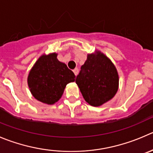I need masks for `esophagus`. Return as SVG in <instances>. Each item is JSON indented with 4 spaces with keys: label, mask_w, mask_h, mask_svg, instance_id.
<instances>
[{
    "label": "esophagus",
    "mask_w": 153,
    "mask_h": 153,
    "mask_svg": "<svg viewBox=\"0 0 153 153\" xmlns=\"http://www.w3.org/2000/svg\"><path fill=\"white\" fill-rule=\"evenodd\" d=\"M73 72L75 73V75H77L78 74V68H75V69H73Z\"/></svg>",
    "instance_id": "1"
}]
</instances>
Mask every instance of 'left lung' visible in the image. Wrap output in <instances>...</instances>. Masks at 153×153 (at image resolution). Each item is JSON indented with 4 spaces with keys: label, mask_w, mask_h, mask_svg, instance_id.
Returning a JSON list of instances; mask_svg holds the SVG:
<instances>
[{
    "label": "left lung",
    "mask_w": 153,
    "mask_h": 153,
    "mask_svg": "<svg viewBox=\"0 0 153 153\" xmlns=\"http://www.w3.org/2000/svg\"><path fill=\"white\" fill-rule=\"evenodd\" d=\"M75 82L84 100L92 106L99 107L116 95L119 75L112 61L100 51H96L87 54Z\"/></svg>",
    "instance_id": "left-lung-1"
}]
</instances>
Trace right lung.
I'll use <instances>...</instances> for the list:
<instances>
[{
    "instance_id": "obj_1",
    "label": "right lung",
    "mask_w": 153,
    "mask_h": 153,
    "mask_svg": "<svg viewBox=\"0 0 153 153\" xmlns=\"http://www.w3.org/2000/svg\"><path fill=\"white\" fill-rule=\"evenodd\" d=\"M57 53L42 54L30 70L27 84L36 100L54 105L61 98L66 84L75 81V75L64 63L59 61Z\"/></svg>"
}]
</instances>
